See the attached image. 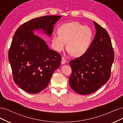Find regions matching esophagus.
<instances>
[{
	"label": "esophagus",
	"mask_w": 123,
	"mask_h": 123,
	"mask_svg": "<svg viewBox=\"0 0 123 123\" xmlns=\"http://www.w3.org/2000/svg\"><path fill=\"white\" fill-rule=\"evenodd\" d=\"M66 62V60L64 58V57L62 58V60H61V64H64Z\"/></svg>",
	"instance_id": "34e87169"
}]
</instances>
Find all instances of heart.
<instances>
[{
    "label": "heart",
    "mask_w": 123,
    "mask_h": 123,
    "mask_svg": "<svg viewBox=\"0 0 123 123\" xmlns=\"http://www.w3.org/2000/svg\"><path fill=\"white\" fill-rule=\"evenodd\" d=\"M58 34H54L51 39L53 48L60 52L64 49L73 57L84 55L90 46L93 38V31L88 26L78 22L63 23L59 27Z\"/></svg>",
    "instance_id": "obj_1"
}]
</instances>
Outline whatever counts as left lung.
Segmentation results:
<instances>
[{"label": "left lung", "instance_id": "obj_1", "mask_svg": "<svg viewBox=\"0 0 123 123\" xmlns=\"http://www.w3.org/2000/svg\"><path fill=\"white\" fill-rule=\"evenodd\" d=\"M93 23L96 34L87 51L69 62L72 69L69 79L70 87L83 95L95 92L109 80L114 59L107 31L95 21Z\"/></svg>", "mask_w": 123, "mask_h": 123}]
</instances>
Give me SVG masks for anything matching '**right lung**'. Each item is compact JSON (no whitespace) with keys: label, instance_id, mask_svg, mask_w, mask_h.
Listing matches in <instances>:
<instances>
[{"label":"right lung","instance_id":"add662e5","mask_svg":"<svg viewBox=\"0 0 123 123\" xmlns=\"http://www.w3.org/2000/svg\"><path fill=\"white\" fill-rule=\"evenodd\" d=\"M61 17L49 15L36 18L23 23L15 31L9 61L15 83L27 92L37 93L47 87L61 61V55L50 49L45 41L33 31L42 30L50 36L54 25Z\"/></svg>","mask_w":123,"mask_h":123}]
</instances>
